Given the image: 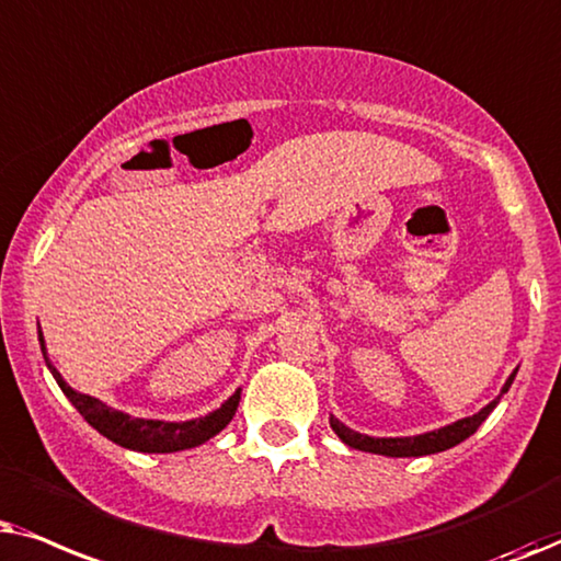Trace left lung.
Returning a JSON list of instances; mask_svg holds the SVG:
<instances>
[{
    "instance_id": "1",
    "label": "left lung",
    "mask_w": 561,
    "mask_h": 561,
    "mask_svg": "<svg viewBox=\"0 0 561 561\" xmlns=\"http://www.w3.org/2000/svg\"><path fill=\"white\" fill-rule=\"evenodd\" d=\"M515 371H518V369H515ZM515 371L505 379L503 390H500L497 398L488 402V405H484L480 413L461 417V421L451 423V425H444V428H438V431L421 433V436H402V438L364 436V433L351 431L348 425H343L339 417H333V415H331V428L335 431V436H339L343 444L351 446V449L369 451V454H382V457H428V454L446 451V449H451V446H457V444L465 442V438L472 436V433L484 423V417H488L492 410L497 408L500 398H503V394L511 390Z\"/></svg>"
}]
</instances>
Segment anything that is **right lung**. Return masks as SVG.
Returning <instances> with one entry per match:
<instances>
[{"instance_id":"1","label":"right lung","mask_w":561,"mask_h":561,"mask_svg":"<svg viewBox=\"0 0 561 561\" xmlns=\"http://www.w3.org/2000/svg\"><path fill=\"white\" fill-rule=\"evenodd\" d=\"M37 341H41L43 358H46L50 375H54L66 398L71 400V405L84 415V421L92 425V428L100 431L102 436H107L110 442L123 446V449L144 451V454H171V451L194 449V446L210 442L213 436H218V433L233 421L238 402H241V387H238V390L230 394L218 410H213V413H207L203 417H192V421L169 423V421H148V417H133L128 413H123V410L107 408L102 400L89 398V394H81L73 390V387L66 385L61 371L48 362L46 339H43L41 331H37Z\"/></svg>"}]
</instances>
